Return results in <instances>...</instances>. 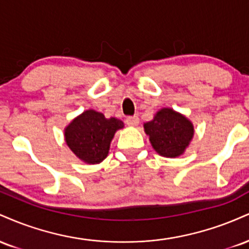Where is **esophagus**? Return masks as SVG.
<instances>
[{
  "label": "esophagus",
  "instance_id": "esophagus-1",
  "mask_svg": "<svg viewBox=\"0 0 249 249\" xmlns=\"http://www.w3.org/2000/svg\"><path fill=\"white\" fill-rule=\"evenodd\" d=\"M126 124L128 126H137L139 124V118L137 116H128L126 117Z\"/></svg>",
  "mask_w": 249,
  "mask_h": 249
}]
</instances>
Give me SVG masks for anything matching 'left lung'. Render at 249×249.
I'll return each mask as SVG.
<instances>
[{
	"mask_svg": "<svg viewBox=\"0 0 249 249\" xmlns=\"http://www.w3.org/2000/svg\"><path fill=\"white\" fill-rule=\"evenodd\" d=\"M144 128L154 150L167 158L184 153L194 133L192 123L172 108H161Z\"/></svg>",
	"mask_w": 249,
	"mask_h": 249,
	"instance_id": "8db88e82",
	"label": "left lung"
}]
</instances>
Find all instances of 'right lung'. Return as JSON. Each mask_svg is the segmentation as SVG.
Wrapping results in <instances>:
<instances>
[{
    "mask_svg": "<svg viewBox=\"0 0 249 249\" xmlns=\"http://www.w3.org/2000/svg\"><path fill=\"white\" fill-rule=\"evenodd\" d=\"M123 126L119 119H107L101 112L88 110L65 128V142L81 160L97 164L107 158L116 131Z\"/></svg>",
    "mask_w": 249,
    "mask_h": 249,
    "instance_id": "obj_1",
    "label": "right lung"
}]
</instances>
